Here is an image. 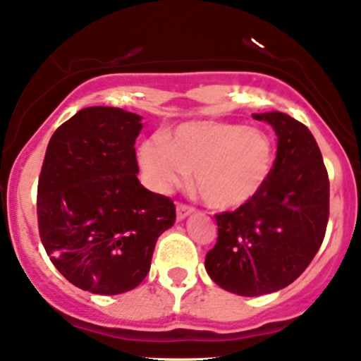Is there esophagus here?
Masks as SVG:
<instances>
[{"mask_svg": "<svg viewBox=\"0 0 361 361\" xmlns=\"http://www.w3.org/2000/svg\"><path fill=\"white\" fill-rule=\"evenodd\" d=\"M192 212H194V208L188 207V204L180 203V204H178V207H176V217H178V221H181V219L188 217V215H190Z\"/></svg>", "mask_w": 361, "mask_h": 361, "instance_id": "1", "label": "esophagus"}]
</instances>
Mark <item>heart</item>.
<instances>
[{
	"label": "heart",
	"instance_id": "1",
	"mask_svg": "<svg viewBox=\"0 0 361 361\" xmlns=\"http://www.w3.org/2000/svg\"><path fill=\"white\" fill-rule=\"evenodd\" d=\"M139 164L158 192L180 187L194 171V185L204 203L233 210L265 187L274 167V146L257 128L200 121L180 124L167 139L154 135L144 140Z\"/></svg>",
	"mask_w": 361,
	"mask_h": 361
}]
</instances>
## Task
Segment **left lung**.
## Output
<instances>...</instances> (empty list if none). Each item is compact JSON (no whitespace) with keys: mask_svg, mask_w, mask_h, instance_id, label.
<instances>
[{"mask_svg":"<svg viewBox=\"0 0 361 361\" xmlns=\"http://www.w3.org/2000/svg\"><path fill=\"white\" fill-rule=\"evenodd\" d=\"M278 135L265 187L215 215L217 242L204 267L219 287L255 298L288 287L317 255L329 217V178L312 131L281 112L255 114Z\"/></svg>","mask_w":361,"mask_h":361,"instance_id":"8db88e82","label":"left lung"}]
</instances>
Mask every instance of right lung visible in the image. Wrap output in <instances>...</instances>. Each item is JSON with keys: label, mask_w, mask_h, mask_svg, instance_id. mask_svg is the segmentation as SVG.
Segmentation results:
<instances>
[{"label": "right lung", "mask_w": 361, "mask_h": 361, "mask_svg": "<svg viewBox=\"0 0 361 361\" xmlns=\"http://www.w3.org/2000/svg\"><path fill=\"white\" fill-rule=\"evenodd\" d=\"M140 116L89 106L56 128L37 187L44 249L82 290L116 295L147 276L157 238L176 221L171 197L140 185Z\"/></svg>", "instance_id": "1"}]
</instances>
